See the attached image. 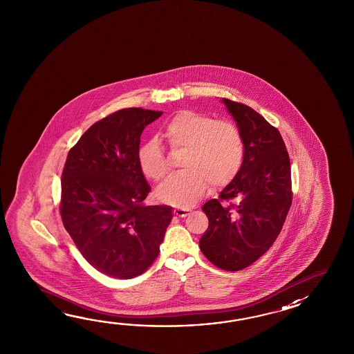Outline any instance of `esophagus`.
Here are the masks:
<instances>
[{
	"mask_svg": "<svg viewBox=\"0 0 354 354\" xmlns=\"http://www.w3.org/2000/svg\"><path fill=\"white\" fill-rule=\"evenodd\" d=\"M174 212L176 216H180V218H186L188 214H189V211L186 210V209H182V207H177V209H174Z\"/></svg>",
	"mask_w": 354,
	"mask_h": 354,
	"instance_id": "esophagus-1",
	"label": "esophagus"
}]
</instances>
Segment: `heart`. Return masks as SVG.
<instances>
[{"mask_svg":"<svg viewBox=\"0 0 354 354\" xmlns=\"http://www.w3.org/2000/svg\"><path fill=\"white\" fill-rule=\"evenodd\" d=\"M162 136L172 151L185 149L180 163L183 171L167 177L157 189L162 203L189 207L209 194L211 185L225 187L241 172L245 147L233 122L185 110L167 122ZM138 163L154 182L162 180L168 168L165 151L156 140L139 149Z\"/></svg>","mask_w":354,"mask_h":354,"instance_id":"b5f03b06","label":"heart"}]
</instances>
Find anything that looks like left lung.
<instances>
[{
	"label": "left lung",
	"instance_id": "obj_1",
	"mask_svg": "<svg viewBox=\"0 0 354 354\" xmlns=\"http://www.w3.org/2000/svg\"><path fill=\"white\" fill-rule=\"evenodd\" d=\"M244 139L241 172L205 203L200 249L220 270L247 268L271 248L292 203L291 165L279 129L252 107L223 98Z\"/></svg>",
	"mask_w": 354,
	"mask_h": 354
}]
</instances>
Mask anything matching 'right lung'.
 Wrapping results in <instances>:
<instances>
[{
	"label": "right lung",
	"mask_w": 354,
	"mask_h": 354,
	"mask_svg": "<svg viewBox=\"0 0 354 354\" xmlns=\"http://www.w3.org/2000/svg\"><path fill=\"white\" fill-rule=\"evenodd\" d=\"M162 111L122 109L91 127L62 172L59 212L84 259L109 277L128 279L159 254L172 207L147 206L151 187L138 163L144 128Z\"/></svg>",
	"instance_id": "add662e5"
}]
</instances>
